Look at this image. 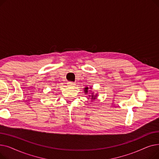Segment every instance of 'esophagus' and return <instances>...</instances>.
Masks as SVG:
<instances>
[{"mask_svg": "<svg viewBox=\"0 0 159 159\" xmlns=\"http://www.w3.org/2000/svg\"><path fill=\"white\" fill-rule=\"evenodd\" d=\"M68 86H70V87H73V86H74L75 85V83H74V82H68Z\"/></svg>", "mask_w": 159, "mask_h": 159, "instance_id": "1", "label": "esophagus"}]
</instances>
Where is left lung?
<instances>
[{"label": "left lung", "mask_w": 159, "mask_h": 159, "mask_svg": "<svg viewBox=\"0 0 159 159\" xmlns=\"http://www.w3.org/2000/svg\"><path fill=\"white\" fill-rule=\"evenodd\" d=\"M89 89H91V87H90ZM84 93H85L86 95H88V97H89L88 98V99H89V98H90V100H91L90 101H91V102H92V101H93V100H95V99L97 98V97H98L97 93L95 94V95H94V93H93V92H91V90H89V88H88V87L84 88ZM90 93H91V94Z\"/></svg>", "instance_id": "obj_1"}]
</instances>
